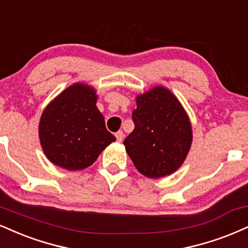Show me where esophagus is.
Listing matches in <instances>:
<instances>
[{"label": "esophagus", "mask_w": 248, "mask_h": 248, "mask_svg": "<svg viewBox=\"0 0 248 248\" xmlns=\"http://www.w3.org/2000/svg\"><path fill=\"white\" fill-rule=\"evenodd\" d=\"M115 137L116 140H118V142H122V140H124V132H122V130H119L118 133H115Z\"/></svg>", "instance_id": "1"}]
</instances>
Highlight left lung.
I'll list each match as a JSON object with an SVG mask.
<instances>
[{
  "mask_svg": "<svg viewBox=\"0 0 248 248\" xmlns=\"http://www.w3.org/2000/svg\"><path fill=\"white\" fill-rule=\"evenodd\" d=\"M133 121L124 144L137 171L151 179L177 171L193 141L192 124L178 98L160 85L139 94Z\"/></svg>",
  "mask_w": 248,
  "mask_h": 248,
  "instance_id": "8db88e82",
  "label": "left lung"
}]
</instances>
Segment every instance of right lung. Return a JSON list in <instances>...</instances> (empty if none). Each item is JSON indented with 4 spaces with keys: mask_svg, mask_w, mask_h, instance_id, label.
<instances>
[{
    "mask_svg": "<svg viewBox=\"0 0 248 248\" xmlns=\"http://www.w3.org/2000/svg\"><path fill=\"white\" fill-rule=\"evenodd\" d=\"M97 99L94 88L75 83L46 106L39 122V139L50 163L68 171L84 170L115 141L106 129Z\"/></svg>",
    "mask_w": 248,
    "mask_h": 248,
    "instance_id": "add662e5",
    "label": "right lung"
}]
</instances>
